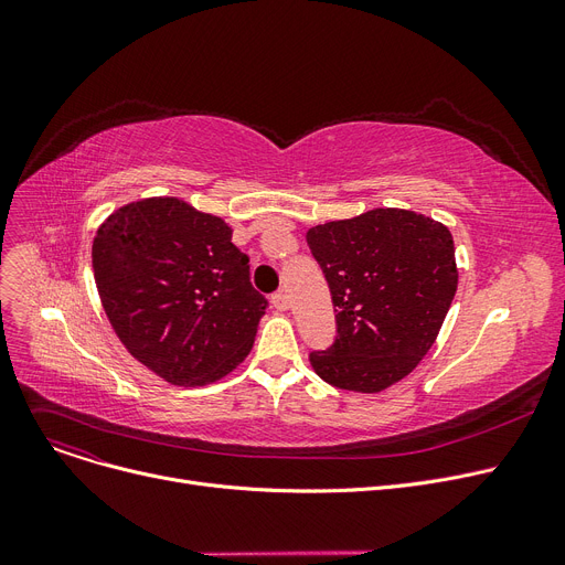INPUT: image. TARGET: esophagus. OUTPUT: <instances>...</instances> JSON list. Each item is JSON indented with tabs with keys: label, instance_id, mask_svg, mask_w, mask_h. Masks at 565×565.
I'll list each match as a JSON object with an SVG mask.
<instances>
[{
	"label": "esophagus",
	"instance_id": "esophagus-1",
	"mask_svg": "<svg viewBox=\"0 0 565 565\" xmlns=\"http://www.w3.org/2000/svg\"><path fill=\"white\" fill-rule=\"evenodd\" d=\"M273 307H275L277 311H286V309H288V295H286L284 290L273 292Z\"/></svg>",
	"mask_w": 565,
	"mask_h": 565
}]
</instances>
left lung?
<instances>
[{"instance_id":"obj_1","label":"left lung","mask_w":565,"mask_h":565,"mask_svg":"<svg viewBox=\"0 0 565 565\" xmlns=\"http://www.w3.org/2000/svg\"><path fill=\"white\" fill-rule=\"evenodd\" d=\"M307 243L328 279L337 337L311 350L332 387L375 394L422 362L458 288L447 226L396 207L309 228Z\"/></svg>"}]
</instances>
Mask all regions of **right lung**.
<instances>
[{"label":"right lung","mask_w":565,"mask_h":565,"mask_svg":"<svg viewBox=\"0 0 565 565\" xmlns=\"http://www.w3.org/2000/svg\"><path fill=\"white\" fill-rule=\"evenodd\" d=\"M94 277L132 358L190 387L247 358L270 305L224 220L169 196L128 203L98 228Z\"/></svg>","instance_id":"add662e5"}]
</instances>
